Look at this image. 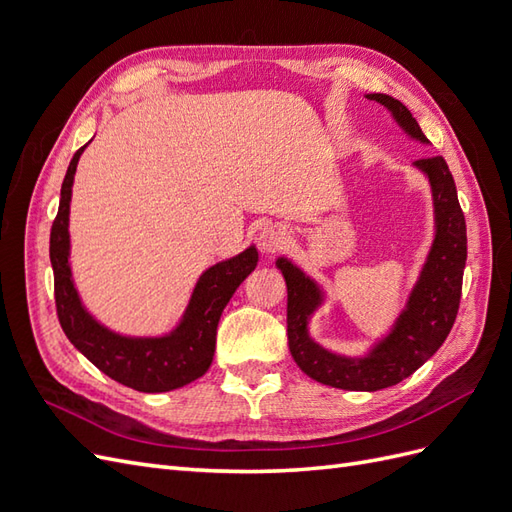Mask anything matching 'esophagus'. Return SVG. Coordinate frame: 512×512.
I'll use <instances>...</instances> for the list:
<instances>
[{
	"mask_svg": "<svg viewBox=\"0 0 512 512\" xmlns=\"http://www.w3.org/2000/svg\"><path fill=\"white\" fill-rule=\"evenodd\" d=\"M288 243V232L282 224H269L262 228L260 237H258V245L260 250L265 254H275L280 252L282 247Z\"/></svg>",
	"mask_w": 512,
	"mask_h": 512,
	"instance_id": "esophagus-1",
	"label": "esophagus"
}]
</instances>
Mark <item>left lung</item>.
I'll use <instances>...</instances> for the list:
<instances>
[{"label": "left lung", "instance_id": "obj_1", "mask_svg": "<svg viewBox=\"0 0 512 512\" xmlns=\"http://www.w3.org/2000/svg\"><path fill=\"white\" fill-rule=\"evenodd\" d=\"M367 98L380 102L414 141L429 143L399 100L386 94H367ZM414 168L421 170L431 185L436 235L406 307L389 335L378 339L367 354H335L314 342L309 335V318L322 305L324 292L292 260L284 256L275 260L288 288V346L292 359L309 378L333 389L371 393L401 382L436 354L455 324L468 258L466 218L459 207L453 175L442 156L416 160Z\"/></svg>", "mask_w": 512, "mask_h": 512}]
</instances>
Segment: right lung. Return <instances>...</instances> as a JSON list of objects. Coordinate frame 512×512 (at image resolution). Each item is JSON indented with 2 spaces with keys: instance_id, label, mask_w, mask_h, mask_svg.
<instances>
[{
  "instance_id": "right-lung-1",
  "label": "right lung",
  "mask_w": 512,
  "mask_h": 512,
  "mask_svg": "<svg viewBox=\"0 0 512 512\" xmlns=\"http://www.w3.org/2000/svg\"><path fill=\"white\" fill-rule=\"evenodd\" d=\"M83 145L70 160L61 183L57 218L51 228V265L59 324L72 346L85 354L102 374L141 393H166L194 382L209 369L215 352L218 322L239 284L258 265L256 245L209 267L198 277L188 307L177 327L160 337L115 333L87 312L70 267V200L76 164Z\"/></svg>"
}]
</instances>
